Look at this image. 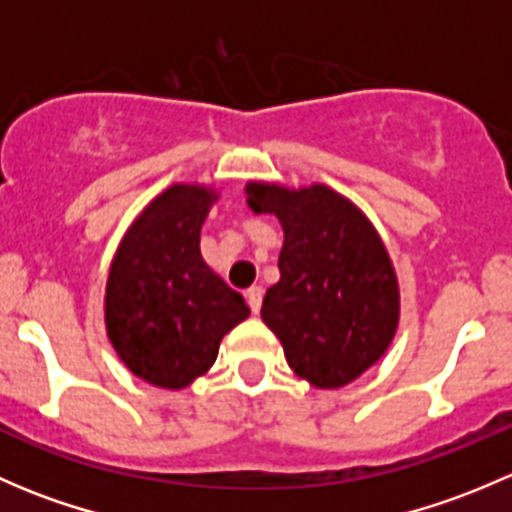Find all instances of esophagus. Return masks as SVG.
I'll use <instances>...</instances> for the list:
<instances>
[{"label": "esophagus", "mask_w": 512, "mask_h": 512, "mask_svg": "<svg viewBox=\"0 0 512 512\" xmlns=\"http://www.w3.org/2000/svg\"><path fill=\"white\" fill-rule=\"evenodd\" d=\"M262 297H265V289H262L260 285H252L250 289H247V304H250L252 314L260 312V307H262Z\"/></svg>", "instance_id": "esophagus-1"}]
</instances>
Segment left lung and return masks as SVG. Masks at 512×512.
Masks as SVG:
<instances>
[{
  "mask_svg": "<svg viewBox=\"0 0 512 512\" xmlns=\"http://www.w3.org/2000/svg\"><path fill=\"white\" fill-rule=\"evenodd\" d=\"M252 213L280 220V282L262 322L289 369L317 389L352 384L386 354L399 329V280L371 220L329 185H245Z\"/></svg>",
  "mask_w": 512,
  "mask_h": 512,
  "instance_id": "1",
  "label": "left lung"
}]
</instances>
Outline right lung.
Masks as SVG:
<instances>
[{
    "label": "right lung",
    "mask_w": 512,
    "mask_h": 512,
    "mask_svg": "<svg viewBox=\"0 0 512 512\" xmlns=\"http://www.w3.org/2000/svg\"><path fill=\"white\" fill-rule=\"evenodd\" d=\"M218 198L213 185L165 188L128 227L108 270V342L158 389L193 384L215 364L225 334L250 317L242 294L200 255V227Z\"/></svg>",
    "instance_id": "add662e5"
}]
</instances>
